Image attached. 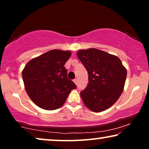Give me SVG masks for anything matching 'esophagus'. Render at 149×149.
I'll return each instance as SVG.
<instances>
[{
    "label": "esophagus",
    "mask_w": 149,
    "mask_h": 149,
    "mask_svg": "<svg viewBox=\"0 0 149 149\" xmlns=\"http://www.w3.org/2000/svg\"><path fill=\"white\" fill-rule=\"evenodd\" d=\"M73 81H74V83H75V84H77V79H74V80H73Z\"/></svg>",
    "instance_id": "1"
}]
</instances>
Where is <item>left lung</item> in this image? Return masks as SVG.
<instances>
[{"instance_id": "8db88e82", "label": "left lung", "mask_w": 149, "mask_h": 149, "mask_svg": "<svg viewBox=\"0 0 149 149\" xmlns=\"http://www.w3.org/2000/svg\"><path fill=\"white\" fill-rule=\"evenodd\" d=\"M77 57L88 73V84L81 91L85 105L93 112L105 111L123 92L127 70L118 57L97 49H81Z\"/></svg>"}]
</instances>
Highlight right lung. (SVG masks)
<instances>
[{"mask_svg": "<svg viewBox=\"0 0 149 149\" xmlns=\"http://www.w3.org/2000/svg\"><path fill=\"white\" fill-rule=\"evenodd\" d=\"M69 51L54 49L32 59L22 71L24 86L32 101L41 109L55 110L64 104L77 86L64 67Z\"/></svg>", "mask_w": 149, "mask_h": 149, "instance_id": "right-lung-1", "label": "right lung"}]
</instances>
